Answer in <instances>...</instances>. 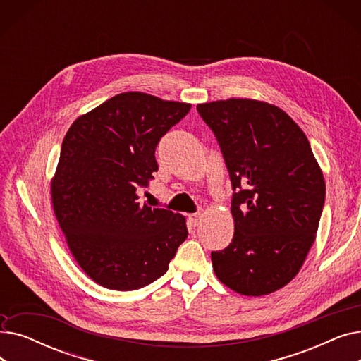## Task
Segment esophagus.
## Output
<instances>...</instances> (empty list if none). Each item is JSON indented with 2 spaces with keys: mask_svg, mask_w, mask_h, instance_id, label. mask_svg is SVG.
Wrapping results in <instances>:
<instances>
[{
  "mask_svg": "<svg viewBox=\"0 0 361 361\" xmlns=\"http://www.w3.org/2000/svg\"><path fill=\"white\" fill-rule=\"evenodd\" d=\"M200 219H202V215H200V214H192V215H188V221H190V224L195 225V226L200 224Z\"/></svg>",
  "mask_w": 361,
  "mask_h": 361,
  "instance_id": "obj_1",
  "label": "esophagus"
}]
</instances>
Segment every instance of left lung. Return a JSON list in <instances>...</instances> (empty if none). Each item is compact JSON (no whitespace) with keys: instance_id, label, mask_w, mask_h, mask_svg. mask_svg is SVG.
<instances>
[{"instance_id":"left-lung-1","label":"left lung","mask_w":361,"mask_h":361,"mask_svg":"<svg viewBox=\"0 0 361 361\" xmlns=\"http://www.w3.org/2000/svg\"><path fill=\"white\" fill-rule=\"evenodd\" d=\"M228 169L234 237L212 252L218 279L264 295L298 274L314 243L325 180L302 130L287 112L253 99L199 104Z\"/></svg>"}]
</instances>
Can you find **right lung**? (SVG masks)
I'll return each instance as SVG.
<instances>
[{
  "label": "right lung",
  "mask_w": 361,
  "mask_h": 361,
  "mask_svg": "<svg viewBox=\"0 0 361 361\" xmlns=\"http://www.w3.org/2000/svg\"><path fill=\"white\" fill-rule=\"evenodd\" d=\"M192 105L126 92L75 120L51 183L68 249L99 286L133 291L161 278L187 238L185 219L137 202L158 171L155 149Z\"/></svg>",
  "instance_id": "add662e5"
}]
</instances>
